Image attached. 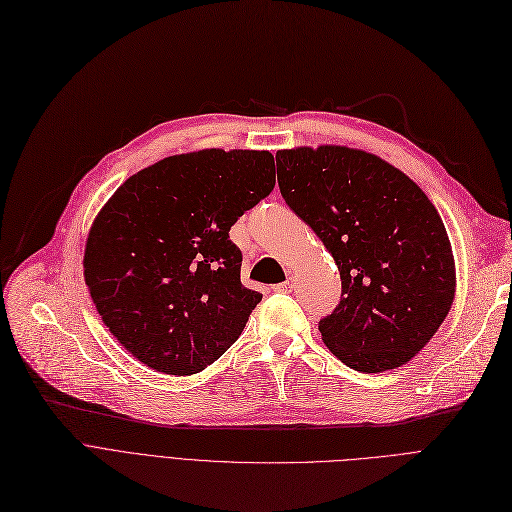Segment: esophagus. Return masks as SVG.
<instances>
[{
	"mask_svg": "<svg viewBox=\"0 0 512 512\" xmlns=\"http://www.w3.org/2000/svg\"><path fill=\"white\" fill-rule=\"evenodd\" d=\"M274 288H276L278 293H291V288H293V278H288V280H284V282L276 284Z\"/></svg>",
	"mask_w": 512,
	"mask_h": 512,
	"instance_id": "obj_1",
	"label": "esophagus"
}]
</instances>
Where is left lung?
Instances as JSON below:
<instances>
[{"label": "left lung", "instance_id": "8db88e82", "mask_svg": "<svg viewBox=\"0 0 512 512\" xmlns=\"http://www.w3.org/2000/svg\"><path fill=\"white\" fill-rule=\"evenodd\" d=\"M280 194L341 274L320 320L332 355L358 372L404 366L446 320L456 265L446 226L410 177L372 152L299 146L276 152Z\"/></svg>", "mask_w": 512, "mask_h": 512}]
</instances>
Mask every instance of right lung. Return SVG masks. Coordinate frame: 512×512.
<instances>
[{"mask_svg": "<svg viewBox=\"0 0 512 512\" xmlns=\"http://www.w3.org/2000/svg\"><path fill=\"white\" fill-rule=\"evenodd\" d=\"M274 184L272 152L205 148L138 171L108 198L85 240L83 276L133 358L190 376L240 337L261 293L240 282L230 228Z\"/></svg>", "mask_w": 512, "mask_h": 512, "instance_id": "add662e5", "label": "right lung"}]
</instances>
